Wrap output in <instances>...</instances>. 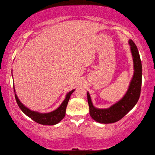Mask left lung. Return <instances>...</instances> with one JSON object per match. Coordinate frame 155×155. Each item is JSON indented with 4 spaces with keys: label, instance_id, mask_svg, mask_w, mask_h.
I'll return each instance as SVG.
<instances>
[{
    "label": "left lung",
    "instance_id": "1",
    "mask_svg": "<svg viewBox=\"0 0 155 155\" xmlns=\"http://www.w3.org/2000/svg\"><path fill=\"white\" fill-rule=\"evenodd\" d=\"M128 44L130 46V51L133 57L134 73L127 93L122 98L109 108L98 109L93 105L90 94L88 91L87 92L90 114L93 120L99 123L110 124L119 121L135 106L140 98L142 77L141 61L135 43L133 40H129Z\"/></svg>",
    "mask_w": 155,
    "mask_h": 155
}]
</instances>
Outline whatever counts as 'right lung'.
Returning <instances> with one entry per match:
<instances>
[{"label":"right lung","instance_id":"obj_1","mask_svg":"<svg viewBox=\"0 0 155 155\" xmlns=\"http://www.w3.org/2000/svg\"><path fill=\"white\" fill-rule=\"evenodd\" d=\"M14 90L15 92V101L17 102L18 105L19 106L20 109L22 110V111L25 115H27L28 117H29L31 119H32L33 121L38 123V124L43 125H54L58 124L65 117V109H66L68 101H69L71 94L74 92L75 90H72L66 94L64 101L62 102L61 105L58 108L49 113H39L38 111H31V109H28L27 107H25L21 103L19 98H18L16 94H15L14 86Z\"/></svg>","mask_w":155,"mask_h":155}]
</instances>
